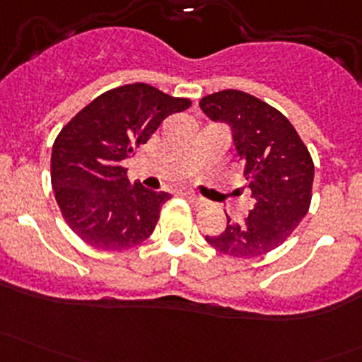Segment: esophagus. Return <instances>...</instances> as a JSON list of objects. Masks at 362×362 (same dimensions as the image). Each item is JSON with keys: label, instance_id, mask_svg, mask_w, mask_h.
I'll list each match as a JSON object with an SVG mask.
<instances>
[{"label": "esophagus", "instance_id": "34e87169", "mask_svg": "<svg viewBox=\"0 0 362 362\" xmlns=\"http://www.w3.org/2000/svg\"><path fill=\"white\" fill-rule=\"evenodd\" d=\"M184 198L187 199V202L191 203V204H194L196 208H202V206H204V199L198 198V196H194V194H192V192H185Z\"/></svg>", "mask_w": 362, "mask_h": 362}]
</instances>
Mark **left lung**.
I'll use <instances>...</instances> for the list:
<instances>
[{"mask_svg": "<svg viewBox=\"0 0 362 362\" xmlns=\"http://www.w3.org/2000/svg\"><path fill=\"white\" fill-rule=\"evenodd\" d=\"M199 107L211 120L231 127L254 202L245 221L228 217L221 235L204 240L231 257H261L282 245L308 214L312 156L289 119L252 94L226 89L204 96Z\"/></svg>", "mask_w": 362, "mask_h": 362, "instance_id": "left-lung-1", "label": "left lung"}]
</instances>
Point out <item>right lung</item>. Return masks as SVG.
<instances>
[{
	"label": "right lung",
	"instance_id": "right-lung-1",
	"mask_svg": "<svg viewBox=\"0 0 362 362\" xmlns=\"http://www.w3.org/2000/svg\"><path fill=\"white\" fill-rule=\"evenodd\" d=\"M191 107L148 83L107 90L57 134L50 158L54 194L66 224L100 250L140 245L154 231L168 192L131 185L122 166L171 113Z\"/></svg>",
	"mask_w": 362,
	"mask_h": 362
}]
</instances>
